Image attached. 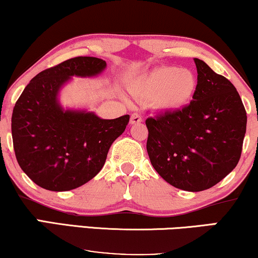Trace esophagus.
<instances>
[{
    "label": "esophagus",
    "instance_id": "obj_1",
    "mask_svg": "<svg viewBox=\"0 0 258 258\" xmlns=\"http://www.w3.org/2000/svg\"><path fill=\"white\" fill-rule=\"evenodd\" d=\"M131 124L132 125H136V124H140L141 121H143V118H141V115L139 113H133L131 115Z\"/></svg>",
    "mask_w": 258,
    "mask_h": 258
}]
</instances>
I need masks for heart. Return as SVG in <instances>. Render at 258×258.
<instances>
[{
	"instance_id": "obj_1",
	"label": "heart",
	"mask_w": 258,
	"mask_h": 258,
	"mask_svg": "<svg viewBox=\"0 0 258 258\" xmlns=\"http://www.w3.org/2000/svg\"><path fill=\"white\" fill-rule=\"evenodd\" d=\"M134 97L152 100L162 111H176L189 104L198 90V78L189 69L165 65L154 69L130 86Z\"/></svg>"
}]
</instances>
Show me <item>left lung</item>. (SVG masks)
<instances>
[{
  "label": "left lung",
  "instance_id": "1",
  "mask_svg": "<svg viewBox=\"0 0 258 258\" xmlns=\"http://www.w3.org/2000/svg\"><path fill=\"white\" fill-rule=\"evenodd\" d=\"M198 90L189 105L146 119L147 153L162 179L179 189L215 186L238 164L246 112L235 86L194 58Z\"/></svg>",
  "mask_w": 258,
  "mask_h": 258
}]
</instances>
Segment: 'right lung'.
<instances>
[{
    "label": "right lung",
    "mask_w": 258,
    "mask_h": 258,
    "mask_svg": "<svg viewBox=\"0 0 258 258\" xmlns=\"http://www.w3.org/2000/svg\"><path fill=\"white\" fill-rule=\"evenodd\" d=\"M105 69L106 61L100 58H71L35 76L16 101L14 151L22 170L39 187L65 191L89 182L127 126L128 114L101 119L94 112L65 110L58 100L72 77H96Z\"/></svg>",
    "instance_id": "obj_1"
}]
</instances>
